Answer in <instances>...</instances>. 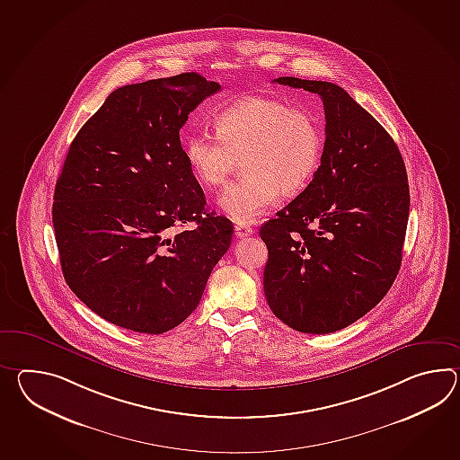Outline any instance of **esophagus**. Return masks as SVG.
<instances>
[{"mask_svg": "<svg viewBox=\"0 0 460 460\" xmlns=\"http://www.w3.org/2000/svg\"><path fill=\"white\" fill-rule=\"evenodd\" d=\"M234 231L235 237H237V239H243V237H247V235L254 234L252 227H249V226L235 225Z\"/></svg>", "mask_w": 460, "mask_h": 460, "instance_id": "34e87169", "label": "esophagus"}]
</instances>
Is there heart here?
<instances>
[{"mask_svg": "<svg viewBox=\"0 0 460 460\" xmlns=\"http://www.w3.org/2000/svg\"><path fill=\"white\" fill-rule=\"evenodd\" d=\"M323 154L317 119L304 109L269 97H247L229 105L216 119V135L191 133L184 156L199 183L216 190L233 174L239 158L244 176L219 198L226 215L251 225L279 194L296 196L314 174Z\"/></svg>", "mask_w": 460, "mask_h": 460, "instance_id": "obj_1", "label": "heart"}]
</instances>
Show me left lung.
<instances>
[{
    "instance_id": "left-lung-1",
    "label": "left lung",
    "mask_w": 460,
    "mask_h": 460,
    "mask_svg": "<svg viewBox=\"0 0 460 460\" xmlns=\"http://www.w3.org/2000/svg\"><path fill=\"white\" fill-rule=\"evenodd\" d=\"M318 93L325 145L314 180L259 234L267 304L302 333L351 325L388 294L402 261L409 184L398 145L337 84L279 77Z\"/></svg>"
}]
</instances>
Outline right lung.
Masks as SVG:
<instances>
[{
  "mask_svg": "<svg viewBox=\"0 0 460 460\" xmlns=\"http://www.w3.org/2000/svg\"><path fill=\"white\" fill-rule=\"evenodd\" d=\"M221 89L196 72L113 91L72 140L52 225L72 292L117 327L158 335L191 315L233 223L206 211L180 128ZM196 222L172 236L173 226Z\"/></svg>",
  "mask_w": 460,
  "mask_h": 460,
  "instance_id": "right-lung-1",
  "label": "right lung"
}]
</instances>
